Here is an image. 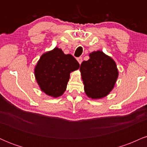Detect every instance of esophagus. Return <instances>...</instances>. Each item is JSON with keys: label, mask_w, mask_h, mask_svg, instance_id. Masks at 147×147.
I'll list each match as a JSON object with an SVG mask.
<instances>
[{"label": "esophagus", "mask_w": 147, "mask_h": 147, "mask_svg": "<svg viewBox=\"0 0 147 147\" xmlns=\"http://www.w3.org/2000/svg\"><path fill=\"white\" fill-rule=\"evenodd\" d=\"M77 61L79 62V63L81 64L82 62V57H78V58L77 59Z\"/></svg>", "instance_id": "34e87169"}]
</instances>
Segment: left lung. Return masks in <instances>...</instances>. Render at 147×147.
<instances>
[{"label":"left lung","mask_w":147,"mask_h":147,"mask_svg":"<svg viewBox=\"0 0 147 147\" xmlns=\"http://www.w3.org/2000/svg\"><path fill=\"white\" fill-rule=\"evenodd\" d=\"M80 72L88 97L99 99L112 91L119 75L115 61L101 50L89 54L81 64Z\"/></svg>","instance_id":"obj_1"}]
</instances>
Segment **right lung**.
Here are the masks:
<instances>
[{"instance_id":"obj_1","label":"right lung","mask_w":147,"mask_h":147,"mask_svg":"<svg viewBox=\"0 0 147 147\" xmlns=\"http://www.w3.org/2000/svg\"><path fill=\"white\" fill-rule=\"evenodd\" d=\"M79 68V63L71 55L55 47L40 57L34 68L35 79L42 92L57 98L66 90L70 74Z\"/></svg>"}]
</instances>
